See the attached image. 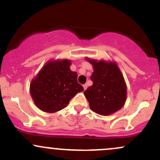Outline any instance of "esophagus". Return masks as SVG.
<instances>
[{"instance_id":"1","label":"esophagus","mask_w":160,"mask_h":160,"mask_svg":"<svg viewBox=\"0 0 160 160\" xmlns=\"http://www.w3.org/2000/svg\"><path fill=\"white\" fill-rule=\"evenodd\" d=\"M87 84H84L83 85V89H84V90H86V89H87Z\"/></svg>"}]
</instances>
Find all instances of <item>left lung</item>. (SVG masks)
Returning <instances> with one entry per match:
<instances>
[{
	"mask_svg": "<svg viewBox=\"0 0 160 160\" xmlns=\"http://www.w3.org/2000/svg\"><path fill=\"white\" fill-rule=\"evenodd\" d=\"M93 67L91 80L93 84L84 92L92 111L108 116L124 106L127 87L124 78L115 62L97 61L86 58Z\"/></svg>",
	"mask_w": 160,
	"mask_h": 160,
	"instance_id": "left-lung-1",
	"label": "left lung"
}]
</instances>
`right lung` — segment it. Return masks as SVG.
Wrapping results in <instances>:
<instances>
[{
    "label": "right lung",
    "instance_id": "right-lung-1",
    "mask_svg": "<svg viewBox=\"0 0 160 160\" xmlns=\"http://www.w3.org/2000/svg\"><path fill=\"white\" fill-rule=\"evenodd\" d=\"M71 60L48 61L30 84L31 96L35 105L47 113H56L66 108L78 92L83 91L78 74L70 69Z\"/></svg>",
    "mask_w": 160,
    "mask_h": 160
}]
</instances>
